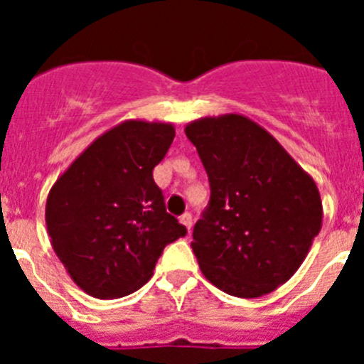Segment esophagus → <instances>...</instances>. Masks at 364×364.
<instances>
[{
  "mask_svg": "<svg viewBox=\"0 0 364 364\" xmlns=\"http://www.w3.org/2000/svg\"><path fill=\"white\" fill-rule=\"evenodd\" d=\"M180 224H182V226H186V230H188V231H191V224H193L191 215H189V213L180 215Z\"/></svg>",
  "mask_w": 364,
  "mask_h": 364,
  "instance_id": "34e87169",
  "label": "esophagus"
}]
</instances>
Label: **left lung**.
Listing matches in <instances>:
<instances>
[{
	"mask_svg": "<svg viewBox=\"0 0 364 364\" xmlns=\"http://www.w3.org/2000/svg\"><path fill=\"white\" fill-rule=\"evenodd\" d=\"M210 178L208 210L193 230L204 277L233 297L284 284L323 226L315 180L257 122L230 112L186 125Z\"/></svg>",
	"mask_w": 364,
	"mask_h": 364,
	"instance_id": "1",
	"label": "left lung"
}]
</instances>
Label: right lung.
Listing matches in <instances>:
<instances>
[{
  "mask_svg": "<svg viewBox=\"0 0 364 364\" xmlns=\"http://www.w3.org/2000/svg\"><path fill=\"white\" fill-rule=\"evenodd\" d=\"M175 138L167 122L125 120L100 134L50 188L45 224L76 286L96 299L142 288L186 228L166 211L153 169Z\"/></svg>",
  "mask_w": 364,
  "mask_h": 364,
  "instance_id": "add662e5",
  "label": "right lung"
}]
</instances>
